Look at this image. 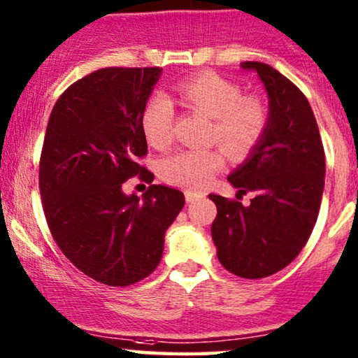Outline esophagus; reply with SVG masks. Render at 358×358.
Listing matches in <instances>:
<instances>
[{
    "label": "esophagus",
    "instance_id": "esophagus-1",
    "mask_svg": "<svg viewBox=\"0 0 358 358\" xmlns=\"http://www.w3.org/2000/svg\"><path fill=\"white\" fill-rule=\"evenodd\" d=\"M184 196H186L187 203H194V201H199L201 197H203L201 192H194V191H186V192H184Z\"/></svg>",
    "mask_w": 358,
    "mask_h": 358
}]
</instances>
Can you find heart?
<instances>
[{"mask_svg":"<svg viewBox=\"0 0 358 358\" xmlns=\"http://www.w3.org/2000/svg\"><path fill=\"white\" fill-rule=\"evenodd\" d=\"M180 102L213 119L209 141L217 142L231 157H243L255 149L268 127V110L256 96H245L233 80L213 71L192 75L176 87ZM174 107L164 95H155L142 112V130L150 145L166 149L172 142ZM224 164L220 147L182 149L167 155L161 176L172 186L203 189Z\"/></svg>","mask_w":358,"mask_h":358,"instance_id":"heart-1","label":"heart"}]
</instances>
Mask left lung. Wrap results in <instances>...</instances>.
Returning a JSON list of instances; mask_svg holds the SVG:
<instances>
[{
    "label": "left lung",
    "mask_w": 358,
    "mask_h": 358,
    "mask_svg": "<svg viewBox=\"0 0 358 358\" xmlns=\"http://www.w3.org/2000/svg\"><path fill=\"white\" fill-rule=\"evenodd\" d=\"M241 66L262 78L270 115L262 141L228 180L239 189L238 197L256 196L243 206L209 194L217 208L211 234L226 270L258 280L288 266L308 241L325 186V152L303 92L266 63Z\"/></svg>",
    "instance_id": "1"
}]
</instances>
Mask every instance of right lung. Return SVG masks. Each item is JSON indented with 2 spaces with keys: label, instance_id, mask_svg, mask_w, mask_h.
Masks as SVG:
<instances>
[{
  "label": "right lung",
  "instance_id": "1",
  "mask_svg": "<svg viewBox=\"0 0 358 358\" xmlns=\"http://www.w3.org/2000/svg\"><path fill=\"white\" fill-rule=\"evenodd\" d=\"M162 69L108 66L77 80L50 113L40 157L41 206L62 253L108 287H129L157 268L164 234L184 208L178 189L152 184L138 199L125 180L154 174L142 112Z\"/></svg>",
  "mask_w": 358,
  "mask_h": 358
}]
</instances>
